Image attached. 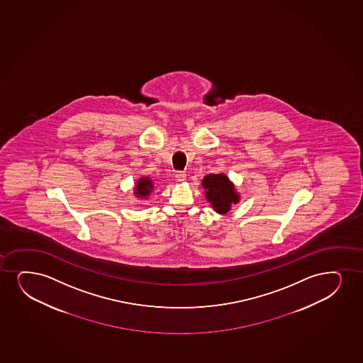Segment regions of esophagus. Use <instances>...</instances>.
I'll return each instance as SVG.
<instances>
[{
  "instance_id": "obj_1",
  "label": "esophagus",
  "mask_w": 363,
  "mask_h": 363,
  "mask_svg": "<svg viewBox=\"0 0 363 363\" xmlns=\"http://www.w3.org/2000/svg\"><path fill=\"white\" fill-rule=\"evenodd\" d=\"M176 179L179 181V182H184V179H186V177H187V175L184 174V171H179V172H176Z\"/></svg>"
}]
</instances>
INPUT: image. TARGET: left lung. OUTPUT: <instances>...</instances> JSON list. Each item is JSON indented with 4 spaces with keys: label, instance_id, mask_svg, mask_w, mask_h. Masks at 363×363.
Segmentation results:
<instances>
[{
    "label": "left lung",
    "instance_id": "left-lung-1",
    "mask_svg": "<svg viewBox=\"0 0 363 363\" xmlns=\"http://www.w3.org/2000/svg\"><path fill=\"white\" fill-rule=\"evenodd\" d=\"M201 186L206 189V201L211 203L214 211L219 214H226L233 204L240 201V194L225 174L206 175L201 179Z\"/></svg>",
    "mask_w": 363,
    "mask_h": 363
}]
</instances>
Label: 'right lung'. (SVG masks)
<instances>
[{"mask_svg": "<svg viewBox=\"0 0 363 363\" xmlns=\"http://www.w3.org/2000/svg\"><path fill=\"white\" fill-rule=\"evenodd\" d=\"M152 189H154V184H152V179L149 177H142L137 181L135 194L137 198H148L149 194L152 192Z\"/></svg>", "mask_w": 363, "mask_h": 363, "instance_id": "1", "label": "right lung"}]
</instances>
